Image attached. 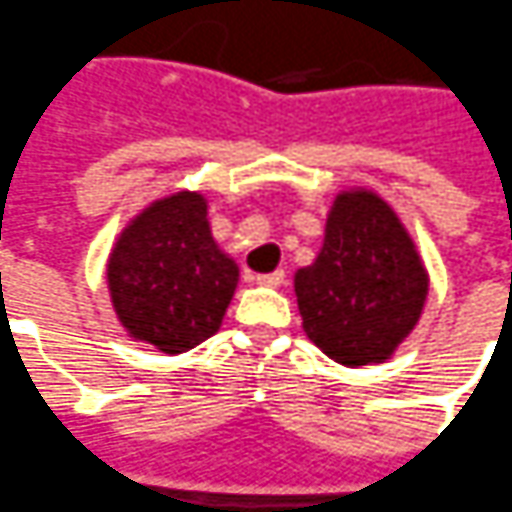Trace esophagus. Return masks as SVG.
Returning a JSON list of instances; mask_svg holds the SVG:
<instances>
[{
  "label": "esophagus",
  "instance_id": "obj_1",
  "mask_svg": "<svg viewBox=\"0 0 512 512\" xmlns=\"http://www.w3.org/2000/svg\"><path fill=\"white\" fill-rule=\"evenodd\" d=\"M256 284H262V287H281V284H284V270L262 273V276H256Z\"/></svg>",
  "mask_w": 512,
  "mask_h": 512
}]
</instances>
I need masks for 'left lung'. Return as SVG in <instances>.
<instances>
[{
	"instance_id": "left-lung-1",
	"label": "left lung",
	"mask_w": 512,
	"mask_h": 512,
	"mask_svg": "<svg viewBox=\"0 0 512 512\" xmlns=\"http://www.w3.org/2000/svg\"><path fill=\"white\" fill-rule=\"evenodd\" d=\"M293 287L307 338L355 369L394 358L423 318L431 276L400 214L352 185L335 194L321 250Z\"/></svg>"
}]
</instances>
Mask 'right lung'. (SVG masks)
Segmentation results:
<instances>
[{
  "label": "right lung",
  "instance_id": "right-lung-1",
  "mask_svg": "<svg viewBox=\"0 0 512 512\" xmlns=\"http://www.w3.org/2000/svg\"><path fill=\"white\" fill-rule=\"evenodd\" d=\"M239 264L216 245L202 191H174L140 208L115 236L106 290L123 332L166 355L222 327Z\"/></svg>",
  "mask_w": 512,
  "mask_h": 512
}]
</instances>
